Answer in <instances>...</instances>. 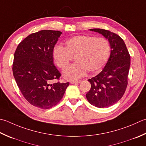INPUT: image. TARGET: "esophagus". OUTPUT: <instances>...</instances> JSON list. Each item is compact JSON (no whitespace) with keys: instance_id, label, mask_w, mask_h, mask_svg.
<instances>
[{"instance_id":"esophagus-1","label":"esophagus","mask_w":146,"mask_h":146,"mask_svg":"<svg viewBox=\"0 0 146 146\" xmlns=\"http://www.w3.org/2000/svg\"><path fill=\"white\" fill-rule=\"evenodd\" d=\"M82 82L81 80H78V81H71L70 84H80V83Z\"/></svg>"}]
</instances>
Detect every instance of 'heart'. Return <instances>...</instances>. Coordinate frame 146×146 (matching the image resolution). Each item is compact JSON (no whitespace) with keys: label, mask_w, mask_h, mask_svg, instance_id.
Segmentation results:
<instances>
[{"label":"heart","mask_w":146,"mask_h":146,"mask_svg":"<svg viewBox=\"0 0 146 146\" xmlns=\"http://www.w3.org/2000/svg\"><path fill=\"white\" fill-rule=\"evenodd\" d=\"M66 47L58 45L54 48L52 57L59 68L69 64L70 57H75V64L62 71L64 78L76 80L86 75L99 73L106 64L111 54L109 41L104 37L77 35L66 41Z\"/></svg>","instance_id":"obj_1"}]
</instances>
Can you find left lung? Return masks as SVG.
Returning <instances> with one entry per match:
<instances>
[{
    "instance_id": "1",
    "label": "left lung",
    "mask_w": 146,
    "mask_h": 146,
    "mask_svg": "<svg viewBox=\"0 0 146 146\" xmlns=\"http://www.w3.org/2000/svg\"><path fill=\"white\" fill-rule=\"evenodd\" d=\"M90 31L101 34L111 45V54L104 69L91 79V88L86 94L88 102L99 108L110 107L120 99L128 84L130 56L120 36L109 30L93 28Z\"/></svg>"
}]
</instances>
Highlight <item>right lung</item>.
<instances>
[{"label":"right lung","mask_w":146,"mask_h":146,"mask_svg":"<svg viewBox=\"0 0 146 146\" xmlns=\"http://www.w3.org/2000/svg\"><path fill=\"white\" fill-rule=\"evenodd\" d=\"M61 34L48 30L31 33L19 43L14 55L16 84L27 101L40 109L56 106L69 85L56 82L61 73L54 64L52 51Z\"/></svg>","instance_id":"1"}]
</instances>
